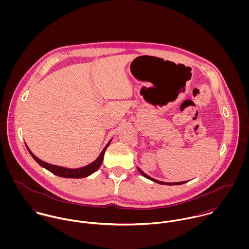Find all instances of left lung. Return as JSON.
<instances>
[{
  "mask_svg": "<svg viewBox=\"0 0 249 249\" xmlns=\"http://www.w3.org/2000/svg\"><path fill=\"white\" fill-rule=\"evenodd\" d=\"M138 171L140 172V174L142 175V177H144V178H147V179H149V180H151V181H153V182H156V183H158V184H163V185H181V184H184V183L188 182V181H182V182H177V183H169V182L167 183V182H162V181H158V180H156V179H154V178L148 177L147 175H145L142 171H141L139 168H138Z\"/></svg>",
  "mask_w": 249,
  "mask_h": 249,
  "instance_id": "8db88e82",
  "label": "left lung"
}]
</instances>
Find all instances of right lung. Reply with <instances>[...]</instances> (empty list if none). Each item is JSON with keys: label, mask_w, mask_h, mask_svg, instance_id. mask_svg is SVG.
<instances>
[{"label": "right lung", "mask_w": 249, "mask_h": 249, "mask_svg": "<svg viewBox=\"0 0 249 249\" xmlns=\"http://www.w3.org/2000/svg\"><path fill=\"white\" fill-rule=\"evenodd\" d=\"M111 142V140L108 142L107 145L105 146V148L103 149V151L101 152V154L99 155V157L94 161L92 162L91 164L85 166V167H82V168H78V169H68V168H64V167H59V166H55V165H52V164H49V163H46L42 160H40L39 158H37L36 155L31 151V149L28 147L27 145V148L29 150V152L31 153V155L33 156V158L36 160V162L43 168H45L46 170H48L49 172L53 173V175L57 176V177H60V178H87L89 177L90 175H92L93 173H95L102 165L103 163V160H104V155H105V152L107 150V146L109 145V143Z\"/></svg>", "instance_id": "right-lung-1"}]
</instances>
